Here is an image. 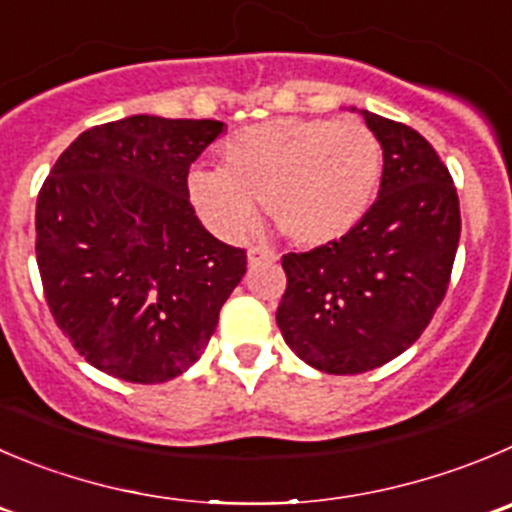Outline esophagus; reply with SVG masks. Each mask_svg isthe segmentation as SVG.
I'll return each instance as SVG.
<instances>
[{"instance_id":"1","label":"esophagus","mask_w":512,"mask_h":512,"mask_svg":"<svg viewBox=\"0 0 512 512\" xmlns=\"http://www.w3.org/2000/svg\"><path fill=\"white\" fill-rule=\"evenodd\" d=\"M274 259H276V253L269 251V248H259V246L248 248V266H256L261 264V261H274Z\"/></svg>"}]
</instances>
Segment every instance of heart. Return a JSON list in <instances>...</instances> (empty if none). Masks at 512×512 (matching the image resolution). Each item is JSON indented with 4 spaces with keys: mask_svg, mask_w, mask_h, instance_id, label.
Returning <instances> with one entry per match:
<instances>
[{
    "mask_svg": "<svg viewBox=\"0 0 512 512\" xmlns=\"http://www.w3.org/2000/svg\"><path fill=\"white\" fill-rule=\"evenodd\" d=\"M382 143L362 120L274 118L221 145V168H193L188 198L213 233L238 241L259 203L296 246L347 236L372 208L382 180Z\"/></svg>",
    "mask_w": 512,
    "mask_h": 512,
    "instance_id": "1",
    "label": "heart"
}]
</instances>
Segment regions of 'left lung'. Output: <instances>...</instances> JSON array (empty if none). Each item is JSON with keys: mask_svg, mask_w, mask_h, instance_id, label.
Instances as JSON below:
<instances>
[{"mask_svg": "<svg viewBox=\"0 0 512 512\" xmlns=\"http://www.w3.org/2000/svg\"><path fill=\"white\" fill-rule=\"evenodd\" d=\"M382 143L377 201L354 231L286 253L284 342L326 374H362L420 339L445 299L460 241L452 175L410 125L362 110Z\"/></svg>", "mask_w": 512, "mask_h": 512, "instance_id": "1", "label": "left lung"}]
</instances>
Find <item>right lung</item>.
Segmentation results:
<instances>
[{
    "label": "right lung",
    "instance_id": "1",
    "mask_svg": "<svg viewBox=\"0 0 512 512\" xmlns=\"http://www.w3.org/2000/svg\"><path fill=\"white\" fill-rule=\"evenodd\" d=\"M218 120L130 115L77 135L37 196V266L72 347L110 377L160 384L201 359L246 251L203 228L188 170Z\"/></svg>",
    "mask_w": 512,
    "mask_h": 512
}]
</instances>
